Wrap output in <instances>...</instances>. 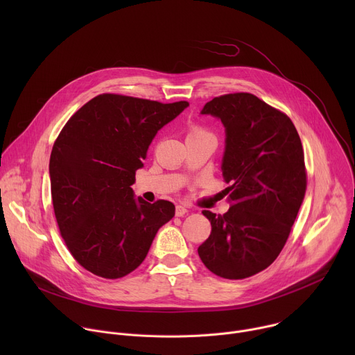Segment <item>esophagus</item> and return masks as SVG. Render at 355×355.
Instances as JSON below:
<instances>
[{"label": "esophagus", "instance_id": "obj_1", "mask_svg": "<svg viewBox=\"0 0 355 355\" xmlns=\"http://www.w3.org/2000/svg\"><path fill=\"white\" fill-rule=\"evenodd\" d=\"M188 214V209L187 208H184V207H181V205H178L177 208H175V216H184V215H187Z\"/></svg>", "mask_w": 355, "mask_h": 355}]
</instances>
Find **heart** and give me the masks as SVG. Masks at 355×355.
Here are the masks:
<instances>
[{"instance_id":"b5f03b06","label":"heart","mask_w":355,"mask_h":355,"mask_svg":"<svg viewBox=\"0 0 355 355\" xmlns=\"http://www.w3.org/2000/svg\"><path fill=\"white\" fill-rule=\"evenodd\" d=\"M205 135H211V133L200 126H192L188 132V137H198V136H205Z\"/></svg>"}]
</instances>
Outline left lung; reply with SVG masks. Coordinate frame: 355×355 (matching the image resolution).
<instances>
[{"instance_id": "left-lung-1", "label": "left lung", "mask_w": 355, "mask_h": 355, "mask_svg": "<svg viewBox=\"0 0 355 355\" xmlns=\"http://www.w3.org/2000/svg\"><path fill=\"white\" fill-rule=\"evenodd\" d=\"M200 114L222 121V171L230 208L202 211L212 226L198 247L205 267L243 279L270 267L284 248L306 192L305 156L292 121L248 92L214 98Z\"/></svg>"}]
</instances>
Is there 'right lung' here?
<instances>
[{
    "label": "right lung",
    "mask_w": 355,
    "mask_h": 355,
    "mask_svg": "<svg viewBox=\"0 0 355 355\" xmlns=\"http://www.w3.org/2000/svg\"><path fill=\"white\" fill-rule=\"evenodd\" d=\"M188 105L101 94L59 133L49 164L55 216L71 256L87 271L107 279L130 274L174 216L170 200L135 199L130 185L156 133Z\"/></svg>",
    "instance_id": "obj_1"
}]
</instances>
